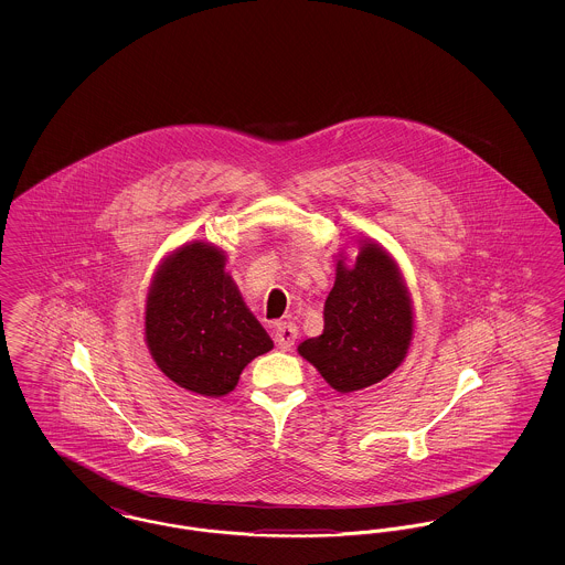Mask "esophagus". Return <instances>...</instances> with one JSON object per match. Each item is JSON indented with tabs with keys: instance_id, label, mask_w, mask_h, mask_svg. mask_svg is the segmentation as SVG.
I'll return each mask as SVG.
<instances>
[{
	"instance_id": "34e87169",
	"label": "esophagus",
	"mask_w": 565,
	"mask_h": 565,
	"mask_svg": "<svg viewBox=\"0 0 565 565\" xmlns=\"http://www.w3.org/2000/svg\"><path fill=\"white\" fill-rule=\"evenodd\" d=\"M298 339V328L295 323L284 322L275 326V343L281 351H288Z\"/></svg>"
}]
</instances>
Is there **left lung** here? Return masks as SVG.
<instances>
[{
  "instance_id": "left-lung-1",
  "label": "left lung",
  "mask_w": 565,
  "mask_h": 565,
  "mask_svg": "<svg viewBox=\"0 0 565 565\" xmlns=\"http://www.w3.org/2000/svg\"><path fill=\"white\" fill-rule=\"evenodd\" d=\"M413 339V307L394 258L375 242L360 243L355 265L337 263L323 305V332L298 345L326 383L350 394L392 375Z\"/></svg>"
}]
</instances>
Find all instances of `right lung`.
<instances>
[{
	"label": "right lung",
	"instance_id": "right-lung-1",
	"mask_svg": "<svg viewBox=\"0 0 565 565\" xmlns=\"http://www.w3.org/2000/svg\"><path fill=\"white\" fill-rule=\"evenodd\" d=\"M212 243H186L162 260L146 300V343L157 366L201 396L235 390L243 369L273 350Z\"/></svg>",
	"mask_w": 565,
	"mask_h": 565
}]
</instances>
